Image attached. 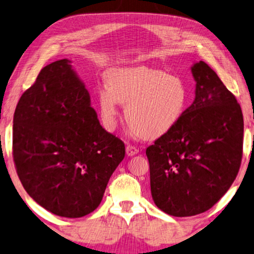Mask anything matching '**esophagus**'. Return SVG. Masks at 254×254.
Here are the masks:
<instances>
[{
    "label": "esophagus",
    "instance_id": "34e87169",
    "mask_svg": "<svg viewBox=\"0 0 254 254\" xmlns=\"http://www.w3.org/2000/svg\"><path fill=\"white\" fill-rule=\"evenodd\" d=\"M137 153H138V149H137L135 146H132V145H127L126 154L128 156H134L137 154Z\"/></svg>",
    "mask_w": 254,
    "mask_h": 254
}]
</instances>
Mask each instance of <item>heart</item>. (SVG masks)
<instances>
[{
  "label": "heart",
  "instance_id": "obj_1",
  "mask_svg": "<svg viewBox=\"0 0 254 254\" xmlns=\"http://www.w3.org/2000/svg\"><path fill=\"white\" fill-rule=\"evenodd\" d=\"M188 90L180 76L146 66L117 68L99 89L102 123L112 131L117 125L119 105L135 135L157 138L176 126L184 114Z\"/></svg>",
  "mask_w": 254,
  "mask_h": 254
}]
</instances>
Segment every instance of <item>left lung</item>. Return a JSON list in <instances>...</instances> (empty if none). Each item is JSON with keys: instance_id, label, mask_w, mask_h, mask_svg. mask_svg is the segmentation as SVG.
I'll use <instances>...</instances> for the list:
<instances>
[{"instance_id": "8db88e82", "label": "left lung", "mask_w": 254, "mask_h": 254, "mask_svg": "<svg viewBox=\"0 0 254 254\" xmlns=\"http://www.w3.org/2000/svg\"><path fill=\"white\" fill-rule=\"evenodd\" d=\"M196 97L171 130L146 148L153 200L187 217L210 209L238 176L243 149L241 107L205 62L194 63Z\"/></svg>"}]
</instances>
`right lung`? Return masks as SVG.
<instances>
[{
	"instance_id": "obj_1",
	"label": "right lung",
	"mask_w": 254,
	"mask_h": 254,
	"mask_svg": "<svg viewBox=\"0 0 254 254\" xmlns=\"http://www.w3.org/2000/svg\"><path fill=\"white\" fill-rule=\"evenodd\" d=\"M68 60L40 70L16 105L13 161L24 190L61 217L92 213L125 157V144L99 123Z\"/></svg>"
}]
</instances>
